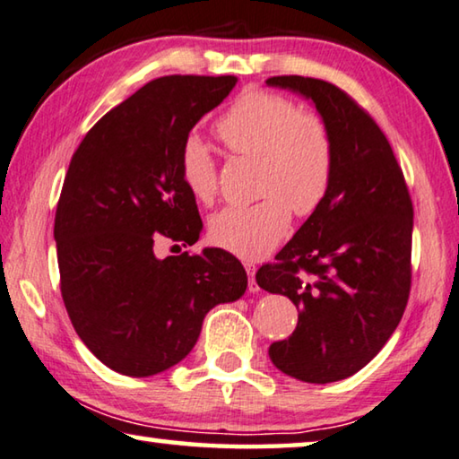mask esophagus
Returning a JSON list of instances; mask_svg holds the SVG:
<instances>
[{
  "instance_id": "esophagus-1",
  "label": "esophagus",
  "mask_w": 459,
  "mask_h": 459,
  "mask_svg": "<svg viewBox=\"0 0 459 459\" xmlns=\"http://www.w3.org/2000/svg\"><path fill=\"white\" fill-rule=\"evenodd\" d=\"M246 270H247V276H250V281H247V289H250V292H258L260 287L256 282V268L252 264H246Z\"/></svg>"
}]
</instances>
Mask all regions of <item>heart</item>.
<instances>
[{
  "label": "heart",
  "instance_id": "heart-1",
  "mask_svg": "<svg viewBox=\"0 0 459 459\" xmlns=\"http://www.w3.org/2000/svg\"><path fill=\"white\" fill-rule=\"evenodd\" d=\"M215 134L234 154L258 160L262 199L215 213L209 221V239L239 258L258 260L287 234L290 209L297 215H311L325 201L335 167L332 132L323 117L300 111L287 97L244 91L217 119ZM178 167L195 201L215 199V160L197 136L185 140Z\"/></svg>",
  "mask_w": 459,
  "mask_h": 459
}]
</instances>
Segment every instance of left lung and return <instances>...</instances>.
<instances>
[{
	"label": "left lung",
	"mask_w": 459,
	"mask_h": 459,
	"mask_svg": "<svg viewBox=\"0 0 459 459\" xmlns=\"http://www.w3.org/2000/svg\"><path fill=\"white\" fill-rule=\"evenodd\" d=\"M317 109L333 138L335 167L325 201L276 264L256 282L289 297L299 323L268 356L289 377L327 385L351 377L399 325L411 290L412 203L393 148L377 122L342 89L311 77H270Z\"/></svg>",
	"instance_id": "1"
}]
</instances>
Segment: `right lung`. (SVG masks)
<instances>
[{
    "mask_svg": "<svg viewBox=\"0 0 459 459\" xmlns=\"http://www.w3.org/2000/svg\"><path fill=\"white\" fill-rule=\"evenodd\" d=\"M236 82L231 74L146 82L87 132L66 170L55 217L60 292L82 343L126 377L178 364L205 315L246 292L242 262L221 247L164 260L154 254L162 239H199L180 148Z\"/></svg>",
    "mask_w": 459,
    "mask_h": 459,
    "instance_id": "right-lung-1",
    "label": "right lung"
}]
</instances>
